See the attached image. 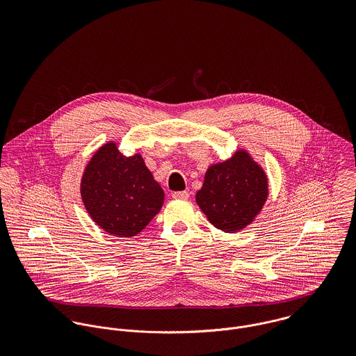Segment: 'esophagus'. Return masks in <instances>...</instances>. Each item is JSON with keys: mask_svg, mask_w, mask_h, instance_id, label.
<instances>
[{"mask_svg": "<svg viewBox=\"0 0 356 356\" xmlns=\"http://www.w3.org/2000/svg\"><path fill=\"white\" fill-rule=\"evenodd\" d=\"M174 199H188L189 197V192L188 191H182V192H174L172 193Z\"/></svg>", "mask_w": 356, "mask_h": 356, "instance_id": "obj_1", "label": "esophagus"}]
</instances>
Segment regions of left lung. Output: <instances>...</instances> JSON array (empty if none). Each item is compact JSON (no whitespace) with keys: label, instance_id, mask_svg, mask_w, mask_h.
I'll list each match as a JSON object with an SVG mask.
<instances>
[{"label":"left lung","instance_id":"8db88e82","mask_svg":"<svg viewBox=\"0 0 356 356\" xmlns=\"http://www.w3.org/2000/svg\"><path fill=\"white\" fill-rule=\"evenodd\" d=\"M267 192L263 170L248 153L238 151L208 168L196 202L215 227L233 233L254 220L266 203Z\"/></svg>","mask_w":356,"mask_h":356}]
</instances>
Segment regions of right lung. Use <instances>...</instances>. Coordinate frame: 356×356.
<instances>
[{"mask_svg": "<svg viewBox=\"0 0 356 356\" xmlns=\"http://www.w3.org/2000/svg\"><path fill=\"white\" fill-rule=\"evenodd\" d=\"M81 195L92 219L119 237H133L145 229L164 200L143 157H126L113 143L102 147L88 164Z\"/></svg>", "mask_w": 356, "mask_h": 356, "instance_id": "obj_1", "label": "right lung"}]
</instances>
